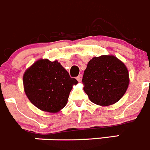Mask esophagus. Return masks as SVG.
<instances>
[{"instance_id":"esophagus-1","label":"esophagus","mask_w":150,"mask_h":150,"mask_svg":"<svg viewBox=\"0 0 150 150\" xmlns=\"http://www.w3.org/2000/svg\"><path fill=\"white\" fill-rule=\"evenodd\" d=\"M82 74H79V76H78L77 77H76V79H77L78 82H81V81H82Z\"/></svg>"}]
</instances>
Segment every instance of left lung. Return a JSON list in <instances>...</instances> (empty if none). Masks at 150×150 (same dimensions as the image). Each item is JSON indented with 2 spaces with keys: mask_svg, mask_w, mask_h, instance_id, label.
<instances>
[{
  "mask_svg": "<svg viewBox=\"0 0 150 150\" xmlns=\"http://www.w3.org/2000/svg\"><path fill=\"white\" fill-rule=\"evenodd\" d=\"M82 83L92 103L102 106L112 105L122 98L128 88V70L115 56L94 57L88 63Z\"/></svg>",
  "mask_w": 150,
  "mask_h": 150,
  "instance_id": "8db88e82",
  "label": "left lung"
}]
</instances>
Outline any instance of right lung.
<instances>
[{"mask_svg": "<svg viewBox=\"0 0 150 150\" xmlns=\"http://www.w3.org/2000/svg\"><path fill=\"white\" fill-rule=\"evenodd\" d=\"M77 80L58 61L39 59L25 71L23 83L30 101L42 111L56 113L68 103L70 92Z\"/></svg>", "mask_w": 150, "mask_h": 150, "instance_id": "right-lung-1", "label": "right lung"}]
</instances>
